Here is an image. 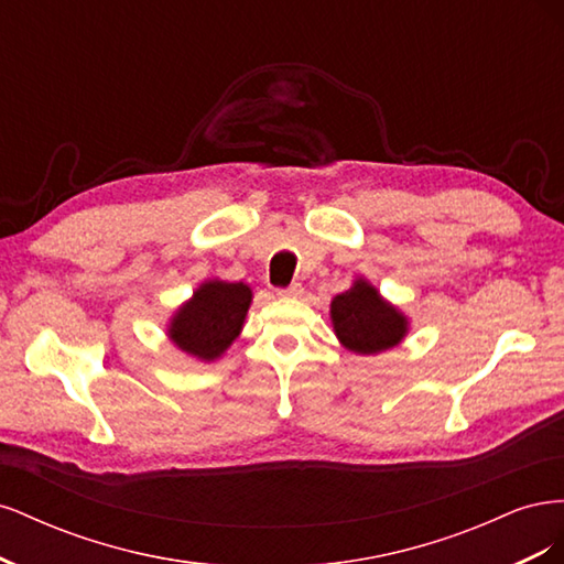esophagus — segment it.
<instances>
[{"mask_svg":"<svg viewBox=\"0 0 564 564\" xmlns=\"http://www.w3.org/2000/svg\"><path fill=\"white\" fill-rule=\"evenodd\" d=\"M278 296H282V299H299V296H303V284L294 282V284H289L284 289H278Z\"/></svg>","mask_w":564,"mask_h":564,"instance_id":"1","label":"esophagus"}]
</instances>
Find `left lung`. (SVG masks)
Wrapping results in <instances>:
<instances>
[{
  "label": "left lung",
  "mask_w": 564,
  "mask_h": 564,
  "mask_svg": "<svg viewBox=\"0 0 564 564\" xmlns=\"http://www.w3.org/2000/svg\"><path fill=\"white\" fill-rule=\"evenodd\" d=\"M334 332L348 350L373 355L398 346L406 334L402 313L386 303L369 282L357 280L332 301Z\"/></svg>",
  "instance_id": "obj_1"
}]
</instances>
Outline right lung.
I'll return each mask as SVG.
<instances>
[{"mask_svg": "<svg viewBox=\"0 0 564 564\" xmlns=\"http://www.w3.org/2000/svg\"><path fill=\"white\" fill-rule=\"evenodd\" d=\"M251 303V289L242 282H207L172 319L174 344L204 362L220 357L240 336Z\"/></svg>", "mask_w": 564, "mask_h": 564, "instance_id": "right-lung-1", "label": "right lung"}]
</instances>
